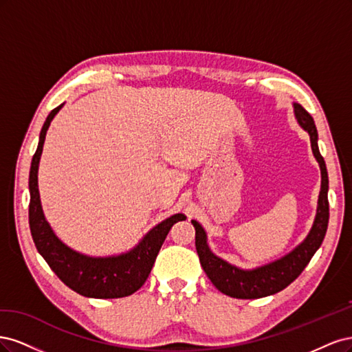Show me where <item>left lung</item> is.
Returning <instances> with one entry per match:
<instances>
[{"label": "left lung", "instance_id": "8db88e82", "mask_svg": "<svg viewBox=\"0 0 352 352\" xmlns=\"http://www.w3.org/2000/svg\"><path fill=\"white\" fill-rule=\"evenodd\" d=\"M294 110L298 123L310 135L311 150L322 170V189L320 195H318L317 216L305 241L278 261L263 265V267L255 270H241L235 265H230L229 263L216 257L210 251L204 229L201 228L198 221L192 220V225L195 228V247L202 269H204L208 279L220 292L232 298L254 300V298H263L280 292L302 273L316 251L320 248L326 235L329 223V177L326 163L320 151H318L317 129L313 117L300 104H294Z\"/></svg>", "mask_w": 352, "mask_h": 352}]
</instances>
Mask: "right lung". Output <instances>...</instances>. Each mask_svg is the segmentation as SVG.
<instances>
[{"label": "right lung", "mask_w": 352, "mask_h": 352, "mask_svg": "<svg viewBox=\"0 0 352 352\" xmlns=\"http://www.w3.org/2000/svg\"><path fill=\"white\" fill-rule=\"evenodd\" d=\"M63 104L52 110L42 126L36 153L32 158L29 173V226L38 252L48 263L60 280L70 289L89 298H123L132 295L145 283L157 254L176 221L185 220V214H175L160 223L132 251L117 257L94 258L66 247L51 230L42 212L38 190V164L44 146L48 126Z\"/></svg>", "instance_id": "obj_1"}]
</instances>
